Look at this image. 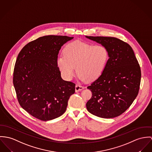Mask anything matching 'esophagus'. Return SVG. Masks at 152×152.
I'll return each instance as SVG.
<instances>
[{"instance_id":"esophagus-1","label":"esophagus","mask_w":152,"mask_h":152,"mask_svg":"<svg viewBox=\"0 0 152 152\" xmlns=\"http://www.w3.org/2000/svg\"><path fill=\"white\" fill-rule=\"evenodd\" d=\"M84 87H83L80 85H78V84H76V86H75V91L76 92H79V91H82L83 89H84Z\"/></svg>"}]
</instances>
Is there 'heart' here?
<instances>
[{
    "label": "heart",
    "mask_w": 152,
    "mask_h": 152,
    "mask_svg": "<svg viewBox=\"0 0 152 152\" xmlns=\"http://www.w3.org/2000/svg\"><path fill=\"white\" fill-rule=\"evenodd\" d=\"M108 57V50L104 46L93 45L77 40L65 46L63 55L57 57V65L66 80H70L74 76L76 67L81 79L92 82L98 78L105 70Z\"/></svg>",
    "instance_id": "obj_1"
}]
</instances>
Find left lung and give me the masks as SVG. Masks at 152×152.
Wrapping results in <instances>:
<instances>
[{"label": "left lung", "mask_w": 152, "mask_h": 152, "mask_svg": "<svg viewBox=\"0 0 152 152\" xmlns=\"http://www.w3.org/2000/svg\"><path fill=\"white\" fill-rule=\"evenodd\" d=\"M86 37L106 47L109 57L102 75L87 87L92 97L86 104L87 109L98 117H117L138 95L140 66L132 48L121 40L113 37Z\"/></svg>", "instance_id": "8db88e82"}]
</instances>
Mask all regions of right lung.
<instances>
[{"instance_id": "add662e5", "label": "right lung", "mask_w": 152, "mask_h": 152, "mask_svg": "<svg viewBox=\"0 0 152 152\" xmlns=\"http://www.w3.org/2000/svg\"><path fill=\"white\" fill-rule=\"evenodd\" d=\"M73 37L45 36L26 45L18 55L13 84L18 102L32 116L48 121L66 111L75 84L64 80L57 65L59 51Z\"/></svg>"}]
</instances>
